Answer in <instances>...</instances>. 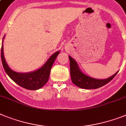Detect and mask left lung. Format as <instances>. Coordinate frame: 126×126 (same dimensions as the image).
Listing matches in <instances>:
<instances>
[{"label":"left lung","mask_w":126,"mask_h":126,"mask_svg":"<svg viewBox=\"0 0 126 126\" xmlns=\"http://www.w3.org/2000/svg\"><path fill=\"white\" fill-rule=\"evenodd\" d=\"M69 60L72 81L75 85L83 89H96L104 86L111 81L118 73L117 72L110 78L106 79H94L84 74L79 70L78 64L72 58L69 56Z\"/></svg>","instance_id":"left-lung-1"}]
</instances>
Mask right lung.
<instances>
[{
  "instance_id": "add662e5",
  "label": "right lung",
  "mask_w": 126,
  "mask_h": 126,
  "mask_svg": "<svg viewBox=\"0 0 126 126\" xmlns=\"http://www.w3.org/2000/svg\"><path fill=\"white\" fill-rule=\"evenodd\" d=\"M60 52L58 51L47 60L45 64L40 69L33 72L22 74L13 71L10 69L4 59L3 45L1 47V60L3 67L9 77L19 86L30 90H35L41 88L48 81L52 66Z\"/></svg>"
}]
</instances>
